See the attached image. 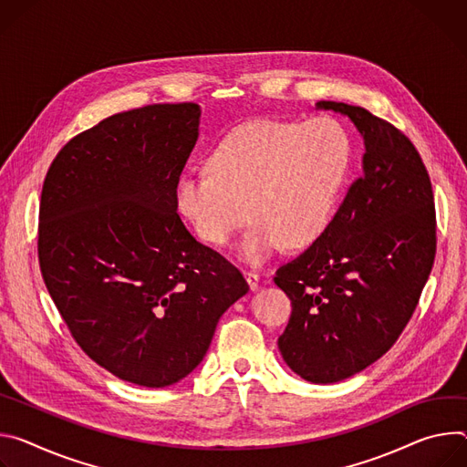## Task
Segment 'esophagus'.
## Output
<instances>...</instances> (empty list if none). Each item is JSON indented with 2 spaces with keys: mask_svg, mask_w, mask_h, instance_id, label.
Listing matches in <instances>:
<instances>
[{
  "mask_svg": "<svg viewBox=\"0 0 467 467\" xmlns=\"http://www.w3.org/2000/svg\"><path fill=\"white\" fill-rule=\"evenodd\" d=\"M244 278H246V282H248V285H250L252 291L260 289V275L252 273V271H244Z\"/></svg>",
  "mask_w": 467,
  "mask_h": 467,
  "instance_id": "1",
  "label": "esophagus"
}]
</instances>
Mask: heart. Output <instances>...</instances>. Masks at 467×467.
<instances>
[{
    "mask_svg": "<svg viewBox=\"0 0 467 467\" xmlns=\"http://www.w3.org/2000/svg\"><path fill=\"white\" fill-rule=\"evenodd\" d=\"M350 161V139L328 117L304 124L254 119L217 144L212 172L182 174L176 202L194 234L215 246L226 244L252 217L239 254L262 265L285 243L298 248L323 235L336 215Z\"/></svg>",
    "mask_w": 467,
    "mask_h": 467,
    "instance_id": "obj_1",
    "label": "heart"
}]
</instances>
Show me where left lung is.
<instances>
[{"label": "left lung", "instance_id": "left-lung-1", "mask_svg": "<svg viewBox=\"0 0 467 467\" xmlns=\"http://www.w3.org/2000/svg\"><path fill=\"white\" fill-rule=\"evenodd\" d=\"M317 109L348 117L364 137V172L323 235L275 275L293 306L278 348L304 380L334 384L386 354L416 312L436 255V210L402 131L348 103Z\"/></svg>", "mask_w": 467, "mask_h": 467}]
</instances>
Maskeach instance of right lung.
I'll return each instance as SVG.
<instances>
[{
  "mask_svg": "<svg viewBox=\"0 0 467 467\" xmlns=\"http://www.w3.org/2000/svg\"><path fill=\"white\" fill-rule=\"evenodd\" d=\"M198 126L191 101L113 115L70 139L42 185L38 262L49 296L90 359L144 388L187 377L248 291L176 213Z\"/></svg>",
  "mask_w": 467,
  "mask_h": 467,
  "instance_id": "add662e5",
  "label": "right lung"
}]
</instances>
